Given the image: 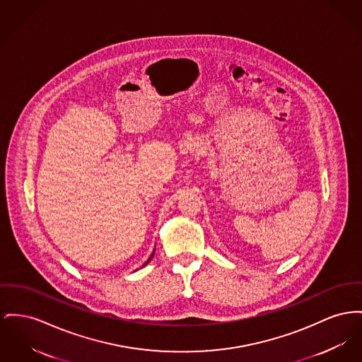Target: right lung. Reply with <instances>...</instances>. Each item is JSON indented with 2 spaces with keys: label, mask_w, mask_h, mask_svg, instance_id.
<instances>
[{
  "label": "right lung",
  "mask_w": 362,
  "mask_h": 362,
  "mask_svg": "<svg viewBox=\"0 0 362 362\" xmlns=\"http://www.w3.org/2000/svg\"><path fill=\"white\" fill-rule=\"evenodd\" d=\"M153 255H154V253H153V255H150V258H149V259H148V261H146V262H145V265H146V264H148V262H149L150 259H151V258H153Z\"/></svg>",
  "instance_id": "1"
}]
</instances>
